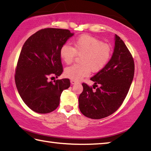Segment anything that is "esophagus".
Instances as JSON below:
<instances>
[{"mask_svg":"<svg viewBox=\"0 0 151 151\" xmlns=\"http://www.w3.org/2000/svg\"><path fill=\"white\" fill-rule=\"evenodd\" d=\"M70 83L72 84V85H75V84L76 83V81H75V80H70Z\"/></svg>","mask_w":151,"mask_h":151,"instance_id":"1","label":"esophagus"}]
</instances>
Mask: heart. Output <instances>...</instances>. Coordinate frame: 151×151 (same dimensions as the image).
<instances>
[{"mask_svg":"<svg viewBox=\"0 0 151 151\" xmlns=\"http://www.w3.org/2000/svg\"><path fill=\"white\" fill-rule=\"evenodd\" d=\"M73 47L65 44L60 48L61 59L66 64H70L76 55H80V65L66 67L65 75L72 80L79 81L91 73L97 72L106 66L112 54L111 47L90 35H83L73 41Z\"/></svg>","mask_w":151,"mask_h":151,"instance_id":"1","label":"heart"}]
</instances>
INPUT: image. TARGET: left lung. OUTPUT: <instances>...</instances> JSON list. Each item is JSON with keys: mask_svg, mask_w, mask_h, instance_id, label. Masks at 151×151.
<instances>
[{"mask_svg": "<svg viewBox=\"0 0 151 151\" xmlns=\"http://www.w3.org/2000/svg\"><path fill=\"white\" fill-rule=\"evenodd\" d=\"M112 57L106 66L91 78L95 91L83 83V91L78 97L82 114L93 119H100L115 112L129 92L133 80L134 64L127 46L119 36H114Z\"/></svg>", "mask_w": 151, "mask_h": 151, "instance_id": "8db88e82", "label": "left lung"}]
</instances>
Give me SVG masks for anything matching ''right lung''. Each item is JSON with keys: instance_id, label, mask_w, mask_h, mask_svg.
Returning a JSON list of instances; mask_svg holds the SVG:
<instances>
[{"instance_id": "right-lung-1", "label": "right lung", "mask_w": 151, "mask_h": 151, "mask_svg": "<svg viewBox=\"0 0 151 151\" xmlns=\"http://www.w3.org/2000/svg\"><path fill=\"white\" fill-rule=\"evenodd\" d=\"M74 35L68 30L48 28L28 39L20 51L15 83L24 103L38 113L50 112L59 105L63 91L69 88V79L48 82L63 73L60 48Z\"/></svg>"}]
</instances>
